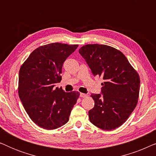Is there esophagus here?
Here are the masks:
<instances>
[{
	"instance_id": "esophagus-1",
	"label": "esophagus",
	"mask_w": 156,
	"mask_h": 156,
	"mask_svg": "<svg viewBox=\"0 0 156 156\" xmlns=\"http://www.w3.org/2000/svg\"><path fill=\"white\" fill-rule=\"evenodd\" d=\"M87 94H84V93H80V97H82V98H84V97H87Z\"/></svg>"
}]
</instances>
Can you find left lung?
<instances>
[{"instance_id": "1", "label": "left lung", "mask_w": 156, "mask_h": 156, "mask_svg": "<svg viewBox=\"0 0 156 156\" xmlns=\"http://www.w3.org/2000/svg\"><path fill=\"white\" fill-rule=\"evenodd\" d=\"M82 55L94 76L104 80L101 94H92L94 106L89 110L91 123L111 131L124 123L138 103L140 76L120 50L106 44L82 47Z\"/></svg>"}]
</instances>
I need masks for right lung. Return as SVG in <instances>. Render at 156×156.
<instances>
[{
	"label": "right lung",
	"mask_w": 156,
	"mask_h": 156,
	"mask_svg": "<svg viewBox=\"0 0 156 156\" xmlns=\"http://www.w3.org/2000/svg\"><path fill=\"white\" fill-rule=\"evenodd\" d=\"M78 44L54 42L31 52L19 71L18 94L30 118L38 126L56 129L69 121L80 97L77 91L65 92L55 87L62 80V68Z\"/></svg>",
	"instance_id": "add662e5"
}]
</instances>
